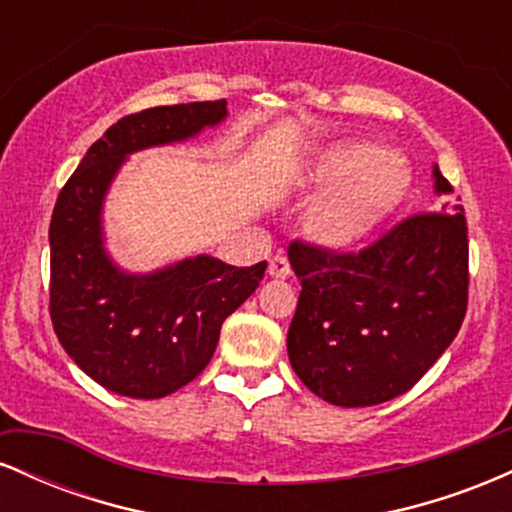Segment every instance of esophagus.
<instances>
[{"instance_id":"esophagus-1","label":"esophagus","mask_w":512,"mask_h":512,"mask_svg":"<svg viewBox=\"0 0 512 512\" xmlns=\"http://www.w3.org/2000/svg\"><path fill=\"white\" fill-rule=\"evenodd\" d=\"M269 276H274V279H286V276H291V262L286 260L284 255H274L272 260H269Z\"/></svg>"}]
</instances>
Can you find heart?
Here are the masks:
<instances>
[{
    "label": "heart",
    "mask_w": 512,
    "mask_h": 512,
    "mask_svg": "<svg viewBox=\"0 0 512 512\" xmlns=\"http://www.w3.org/2000/svg\"><path fill=\"white\" fill-rule=\"evenodd\" d=\"M320 195L305 211V233L320 248L349 252L366 245L409 195L402 158L370 142H342L322 151L303 175Z\"/></svg>",
    "instance_id": "1"
}]
</instances>
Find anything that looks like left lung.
<instances>
[{
	"mask_svg": "<svg viewBox=\"0 0 512 512\" xmlns=\"http://www.w3.org/2000/svg\"><path fill=\"white\" fill-rule=\"evenodd\" d=\"M436 195L452 185L433 166ZM301 296L286 349L310 392L373 407L411 390L443 356L467 313L469 243L460 204L443 202L358 252L289 248Z\"/></svg>",
	"mask_w": 512,
	"mask_h": 512,
	"instance_id": "obj_1",
	"label": "left lung"
}]
</instances>
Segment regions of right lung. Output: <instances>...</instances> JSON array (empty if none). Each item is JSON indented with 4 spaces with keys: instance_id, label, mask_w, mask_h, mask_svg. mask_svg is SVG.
<instances>
[{
    "instance_id": "obj_1",
    "label": "right lung",
    "mask_w": 512,
    "mask_h": 512,
    "mask_svg": "<svg viewBox=\"0 0 512 512\" xmlns=\"http://www.w3.org/2000/svg\"><path fill=\"white\" fill-rule=\"evenodd\" d=\"M226 101L149 108L117 120L62 187L50 221V317L88 378L134 399H158L197 378L221 325L260 286L267 262L233 267L185 257L149 274L105 250L103 202L129 154L187 142L226 120Z\"/></svg>"
}]
</instances>
